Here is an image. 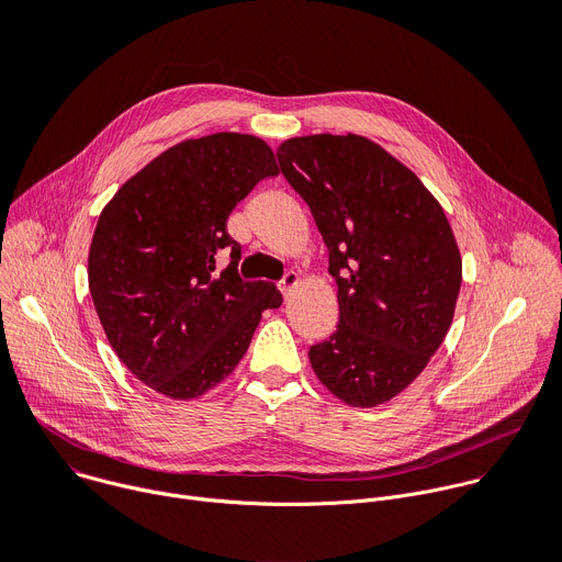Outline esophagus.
Returning <instances> with one entry per match:
<instances>
[{"instance_id": "34e87169", "label": "esophagus", "mask_w": 562, "mask_h": 562, "mask_svg": "<svg viewBox=\"0 0 562 562\" xmlns=\"http://www.w3.org/2000/svg\"><path fill=\"white\" fill-rule=\"evenodd\" d=\"M300 282V278H297V273L295 271H286L284 276H282V280H280V291H282V295H289L291 293V289L295 286Z\"/></svg>"}]
</instances>
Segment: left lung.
<instances>
[{
	"label": "left lung",
	"instance_id": "1",
	"mask_svg": "<svg viewBox=\"0 0 562 562\" xmlns=\"http://www.w3.org/2000/svg\"><path fill=\"white\" fill-rule=\"evenodd\" d=\"M329 249L340 319L308 360L334 395L375 407L407 389L442 345L462 282L438 200L393 155L360 135H306L278 148Z\"/></svg>",
	"mask_w": 562,
	"mask_h": 562
}]
</instances>
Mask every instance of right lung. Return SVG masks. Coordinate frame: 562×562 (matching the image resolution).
<instances>
[{
	"label": "right lung",
	"instance_id": "1",
	"mask_svg": "<svg viewBox=\"0 0 562 562\" xmlns=\"http://www.w3.org/2000/svg\"><path fill=\"white\" fill-rule=\"evenodd\" d=\"M254 135L213 133L157 155L104 206L89 251V289L104 334L126 369L173 400L220 384L243 360L269 282L237 273L243 247L226 233L235 204L278 176ZM228 255L226 270L214 260Z\"/></svg>",
	"mask_w": 562,
	"mask_h": 562
}]
</instances>
